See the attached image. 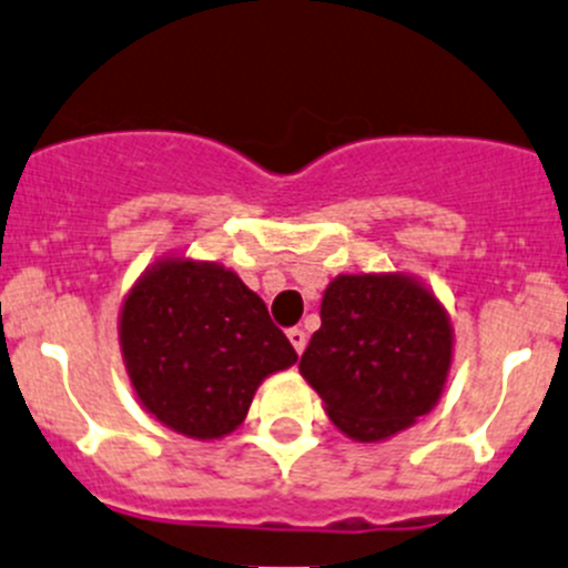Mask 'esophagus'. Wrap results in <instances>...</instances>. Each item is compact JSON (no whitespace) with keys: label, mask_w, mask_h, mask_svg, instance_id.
<instances>
[{"label":"esophagus","mask_w":568,"mask_h":568,"mask_svg":"<svg viewBox=\"0 0 568 568\" xmlns=\"http://www.w3.org/2000/svg\"><path fill=\"white\" fill-rule=\"evenodd\" d=\"M288 341L291 344H294V349L300 352H305V346H307V335H305V329H300V327H291L288 329Z\"/></svg>","instance_id":"obj_1"}]
</instances>
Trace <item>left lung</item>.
<instances>
[{
	"mask_svg": "<svg viewBox=\"0 0 568 568\" xmlns=\"http://www.w3.org/2000/svg\"><path fill=\"white\" fill-rule=\"evenodd\" d=\"M453 363V324L405 274H341L300 372L341 433L385 442L430 413Z\"/></svg>",
	"mask_w": 568,
	"mask_h": 568,
	"instance_id": "1",
	"label": "left lung"
}]
</instances>
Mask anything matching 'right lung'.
Wrapping results in <instances>:
<instances>
[{
    "instance_id": "add662e5",
    "label": "right lung",
    "mask_w": 568,
    "mask_h": 568,
    "mask_svg": "<svg viewBox=\"0 0 568 568\" xmlns=\"http://www.w3.org/2000/svg\"><path fill=\"white\" fill-rule=\"evenodd\" d=\"M119 341L141 405L196 442L233 433L263 377L296 363L291 341L239 274L185 257L155 263L132 285Z\"/></svg>"
}]
</instances>
